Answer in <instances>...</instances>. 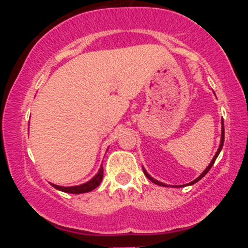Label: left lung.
<instances>
[{"instance_id":"1","label":"left lung","mask_w":248,"mask_h":248,"mask_svg":"<svg viewBox=\"0 0 248 248\" xmlns=\"http://www.w3.org/2000/svg\"><path fill=\"white\" fill-rule=\"evenodd\" d=\"M221 124H223V126H221V139H220V144H219V148H218V150H217V153H216V155L213 156V158H212V161H211V163L209 164V167L206 168L205 170H204L203 172L201 173V175H199V177H197L195 179V181H192V182H190L189 184H186V186H192V184H195V183H197V182L199 181V179H202L204 177V176L206 175L207 172H209V170L211 169V167L213 166V163H215V161H216V158L218 157V155H219V153H220V150H221V148H223V146H224V136H225V134H224V121L221 120ZM143 172H144V175L147 176V178H149L150 181L153 182V183H155V184H158V186H167V184H164V183H162V182H158V181H156V179H154L152 176L149 175V173H148L146 170H144V168H143Z\"/></svg>"}]
</instances>
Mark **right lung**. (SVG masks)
I'll return each instance as SVG.
<instances>
[{"instance_id": "add662e5", "label": "right lung", "mask_w": 248, "mask_h": 248, "mask_svg": "<svg viewBox=\"0 0 248 248\" xmlns=\"http://www.w3.org/2000/svg\"><path fill=\"white\" fill-rule=\"evenodd\" d=\"M102 177H104V168L101 166L98 173H96L92 179H90V181L86 182V183L80 184V186H56V184H52V186L55 187V189L59 190V191L79 195V193L90 192L92 191V190H94L95 187L99 186V184L101 183Z\"/></svg>"}]
</instances>
